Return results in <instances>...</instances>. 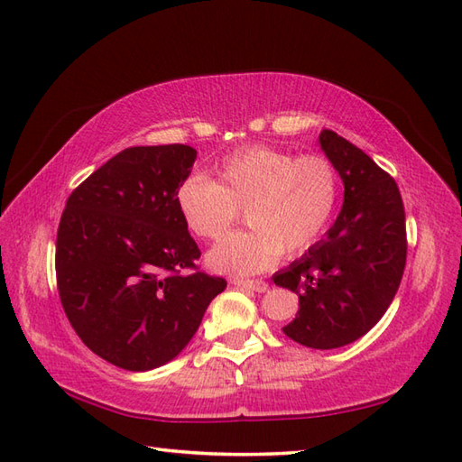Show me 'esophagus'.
<instances>
[{
    "label": "esophagus",
    "mask_w": 462,
    "mask_h": 462,
    "mask_svg": "<svg viewBox=\"0 0 462 462\" xmlns=\"http://www.w3.org/2000/svg\"><path fill=\"white\" fill-rule=\"evenodd\" d=\"M234 286L244 288V290H252V291H266L268 290V282L263 280H234Z\"/></svg>",
    "instance_id": "obj_1"
}]
</instances>
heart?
<instances>
[{
    "label": "heart",
    "instance_id": "b5f03b06",
    "mask_svg": "<svg viewBox=\"0 0 462 462\" xmlns=\"http://www.w3.org/2000/svg\"><path fill=\"white\" fill-rule=\"evenodd\" d=\"M214 180L192 174L176 186L174 204L190 234L218 240L244 208L250 230L230 234L208 252L210 268L256 273L308 250L329 226L339 176L326 156H296L272 146L238 149L214 166Z\"/></svg>",
    "mask_w": 462,
    "mask_h": 462
}]
</instances>
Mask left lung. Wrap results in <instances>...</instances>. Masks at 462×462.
Returning <instances> with one entry per match:
<instances>
[{
  "label": "left lung",
  "mask_w": 462,
  "mask_h": 462,
  "mask_svg": "<svg viewBox=\"0 0 462 462\" xmlns=\"http://www.w3.org/2000/svg\"><path fill=\"white\" fill-rule=\"evenodd\" d=\"M319 146L346 189L341 212L326 240L272 280L300 298L283 333L336 349L365 336L395 298L407 260L405 208L397 182L356 144L326 129Z\"/></svg>",
  "instance_id": "8db88e82"
}]
</instances>
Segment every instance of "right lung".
Wrapping results in <instances>:
<instances>
[{
  "label": "right lung",
  "mask_w": 462,
  "mask_h": 462,
  "mask_svg": "<svg viewBox=\"0 0 462 462\" xmlns=\"http://www.w3.org/2000/svg\"><path fill=\"white\" fill-rule=\"evenodd\" d=\"M194 161L186 144L131 146L65 204L55 250L59 298L85 346L121 369L172 361L226 288V280L196 270L200 250L174 204Z\"/></svg>",
  "instance_id": "1"
}]
</instances>
